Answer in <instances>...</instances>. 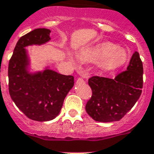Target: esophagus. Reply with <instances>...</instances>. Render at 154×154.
I'll list each match as a JSON object with an SVG mask.
<instances>
[{
	"label": "esophagus",
	"mask_w": 154,
	"mask_h": 154,
	"mask_svg": "<svg viewBox=\"0 0 154 154\" xmlns=\"http://www.w3.org/2000/svg\"><path fill=\"white\" fill-rule=\"evenodd\" d=\"M77 81H83V78L82 77H79V78H78V80Z\"/></svg>",
	"instance_id": "obj_1"
}]
</instances>
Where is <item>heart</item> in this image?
Listing matches in <instances>:
<instances>
[{
  "mask_svg": "<svg viewBox=\"0 0 154 154\" xmlns=\"http://www.w3.org/2000/svg\"><path fill=\"white\" fill-rule=\"evenodd\" d=\"M77 60L80 63L98 62L99 68L105 72L115 71L123 67L129 60V54L124 49L111 42H103L79 52Z\"/></svg>",
  "mask_w": 154,
  "mask_h": 154,
  "instance_id": "b5f03b06",
  "label": "heart"
}]
</instances>
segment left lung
Returning a JSON list of instances; mask_svg holds the SVG:
<instances>
[{
    "mask_svg": "<svg viewBox=\"0 0 154 154\" xmlns=\"http://www.w3.org/2000/svg\"><path fill=\"white\" fill-rule=\"evenodd\" d=\"M143 63L138 52L132 55L126 70L115 78L93 76L88 80L92 91L86 111L94 121L121 120L135 105L143 88Z\"/></svg>",
    "mask_w": 154,
    "mask_h": 154,
    "instance_id": "8db88e82",
    "label": "left lung"
}]
</instances>
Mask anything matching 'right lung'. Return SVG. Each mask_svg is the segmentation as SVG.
<instances>
[{
  "instance_id": "add662e5",
  "label": "right lung",
  "mask_w": 154,
  "mask_h": 154,
  "mask_svg": "<svg viewBox=\"0 0 154 154\" xmlns=\"http://www.w3.org/2000/svg\"><path fill=\"white\" fill-rule=\"evenodd\" d=\"M50 32L46 28H37L21 36L8 67L10 97L26 117L38 122L52 120L58 116L74 85V78L70 75L48 69L34 75L26 71L28 58L24 47L48 42Z\"/></svg>"
}]
</instances>
